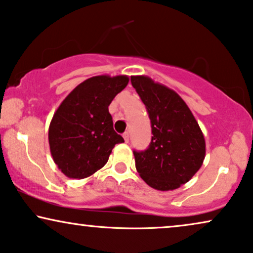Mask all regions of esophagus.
<instances>
[{
  "instance_id": "esophagus-1",
  "label": "esophagus",
  "mask_w": 253,
  "mask_h": 253,
  "mask_svg": "<svg viewBox=\"0 0 253 253\" xmlns=\"http://www.w3.org/2000/svg\"><path fill=\"white\" fill-rule=\"evenodd\" d=\"M123 136H124L125 141L128 142V140H129V133H128V132H125V133L123 134Z\"/></svg>"
}]
</instances>
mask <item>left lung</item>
<instances>
[{
  "instance_id": "obj_1",
  "label": "left lung",
  "mask_w": 253,
  "mask_h": 253,
  "mask_svg": "<svg viewBox=\"0 0 253 253\" xmlns=\"http://www.w3.org/2000/svg\"><path fill=\"white\" fill-rule=\"evenodd\" d=\"M130 83L147 108L153 134L148 148L133 150L136 170L154 189H177L203 164L202 130L176 92L146 76L130 77Z\"/></svg>"
}]
</instances>
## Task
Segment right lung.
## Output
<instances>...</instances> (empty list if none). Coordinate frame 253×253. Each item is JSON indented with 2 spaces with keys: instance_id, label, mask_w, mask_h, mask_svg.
Instances as JSON below:
<instances>
[{
  "instance_id": "obj_1",
  "label": "right lung",
  "mask_w": 253,
  "mask_h": 253,
  "mask_svg": "<svg viewBox=\"0 0 253 253\" xmlns=\"http://www.w3.org/2000/svg\"><path fill=\"white\" fill-rule=\"evenodd\" d=\"M127 76H95L63 100L49 127L53 161L70 178H85L103 168L124 137L113 129L108 106L128 84Z\"/></svg>"
}]
</instances>
